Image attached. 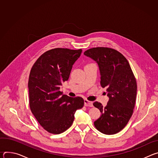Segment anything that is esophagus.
<instances>
[{"mask_svg":"<svg viewBox=\"0 0 158 158\" xmlns=\"http://www.w3.org/2000/svg\"><path fill=\"white\" fill-rule=\"evenodd\" d=\"M84 106H89V107H93V103L92 101H88L87 99L84 100Z\"/></svg>","mask_w":158,"mask_h":158,"instance_id":"1","label":"esophagus"}]
</instances>
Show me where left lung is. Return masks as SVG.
<instances>
[{"label": "left lung", "instance_id": "obj_1", "mask_svg": "<svg viewBox=\"0 0 158 158\" xmlns=\"http://www.w3.org/2000/svg\"><path fill=\"white\" fill-rule=\"evenodd\" d=\"M84 54L98 64L101 85L106 88L109 98L106 107L98 101L93 103L101 112L94 124L103 134H116L124 128L132 115L137 94L136 78L126 58L114 49L94 48Z\"/></svg>", "mask_w": 158, "mask_h": 158}]
</instances>
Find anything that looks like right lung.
I'll return each mask as SVG.
<instances>
[{"instance_id": "add662e5", "label": "right lung", "mask_w": 158, "mask_h": 158, "mask_svg": "<svg viewBox=\"0 0 158 158\" xmlns=\"http://www.w3.org/2000/svg\"><path fill=\"white\" fill-rule=\"evenodd\" d=\"M82 49L55 48L42 54L30 72L28 87L32 113L48 132L59 134L69 129L76 111L84 106L81 97L63 95L60 86L67 81Z\"/></svg>"}]
</instances>
